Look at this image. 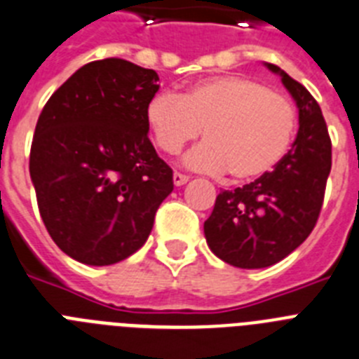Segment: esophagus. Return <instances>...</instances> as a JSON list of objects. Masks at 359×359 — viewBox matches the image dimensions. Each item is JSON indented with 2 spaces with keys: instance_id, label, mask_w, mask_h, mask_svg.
Segmentation results:
<instances>
[{
  "instance_id": "esophagus-1",
  "label": "esophagus",
  "mask_w": 359,
  "mask_h": 359,
  "mask_svg": "<svg viewBox=\"0 0 359 359\" xmlns=\"http://www.w3.org/2000/svg\"><path fill=\"white\" fill-rule=\"evenodd\" d=\"M172 180H174V185L182 187V185H185L187 182H189V176H185V174H182V172H174Z\"/></svg>"
}]
</instances>
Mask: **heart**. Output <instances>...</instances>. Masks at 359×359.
I'll return each mask as SVG.
<instances>
[{
	"label": "heart",
	"instance_id": "heart-1",
	"mask_svg": "<svg viewBox=\"0 0 359 359\" xmlns=\"http://www.w3.org/2000/svg\"><path fill=\"white\" fill-rule=\"evenodd\" d=\"M156 145L177 154L203 128L205 142L183 158L203 172L229 170L236 182H254L289 152L298 114L289 100L256 79L214 76L192 85L182 97L158 92L145 107Z\"/></svg>",
	"mask_w": 359,
	"mask_h": 359
}]
</instances>
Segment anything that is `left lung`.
I'll return each mask as SVG.
<instances>
[{"label":"left lung","instance_id":"left-lung-1","mask_svg":"<svg viewBox=\"0 0 359 359\" xmlns=\"http://www.w3.org/2000/svg\"><path fill=\"white\" fill-rule=\"evenodd\" d=\"M298 107L299 128L290 150L274 170L256 182L217 194L203 231L210 250L229 265L263 269L287 258L307 240L320 216L332 145L318 101L278 65Z\"/></svg>","mask_w":359,"mask_h":359}]
</instances>
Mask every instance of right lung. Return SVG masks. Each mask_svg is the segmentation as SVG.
<instances>
[{
  "mask_svg": "<svg viewBox=\"0 0 359 359\" xmlns=\"http://www.w3.org/2000/svg\"><path fill=\"white\" fill-rule=\"evenodd\" d=\"M156 70L92 61L43 107L30 147V177L54 243L76 262L112 265L142 249L172 168L149 140L145 107Z\"/></svg>",
  "mask_w": 359,
  "mask_h": 359,
  "instance_id": "add662e5",
  "label": "right lung"
}]
</instances>
